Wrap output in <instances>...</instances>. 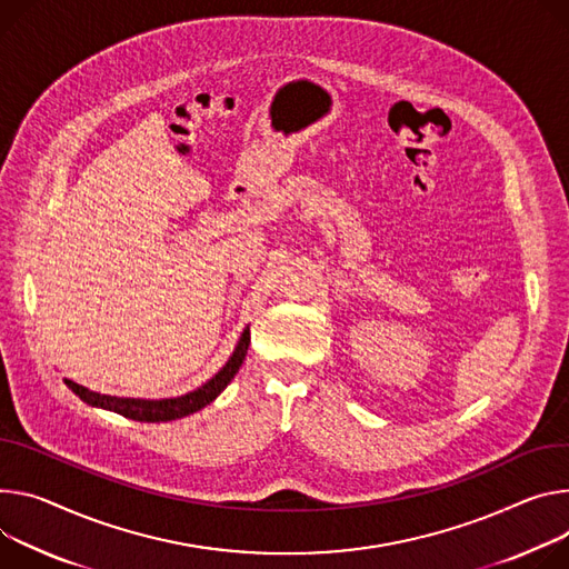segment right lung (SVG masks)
Returning a JSON list of instances; mask_svg holds the SVG:
<instances>
[{"label": "right lung", "instance_id": "right-lung-1", "mask_svg": "<svg viewBox=\"0 0 569 569\" xmlns=\"http://www.w3.org/2000/svg\"><path fill=\"white\" fill-rule=\"evenodd\" d=\"M249 349V329L242 331L240 342L233 351V356L227 360V366L211 379L206 381L201 388L183 395V397H174V399H127V397H109V395H99L92 392L70 379H66V386L79 395V399H83L90 406H99L118 412V416H124L129 420H138V422H170V420H179L190 416V412L201 410L206 403H211L233 379V375L240 370L242 360L247 356Z\"/></svg>", "mask_w": 569, "mask_h": 569}]
</instances>
